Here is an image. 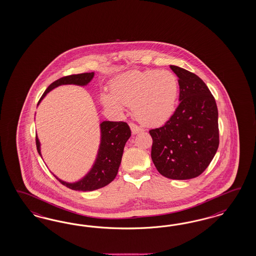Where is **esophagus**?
<instances>
[{"instance_id": "esophagus-1", "label": "esophagus", "mask_w": 256, "mask_h": 256, "mask_svg": "<svg viewBox=\"0 0 256 256\" xmlns=\"http://www.w3.org/2000/svg\"><path fill=\"white\" fill-rule=\"evenodd\" d=\"M130 130H132L133 134H137L139 132H142V130L140 126H138L137 124H134V123H130Z\"/></svg>"}]
</instances>
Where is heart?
Returning <instances> with one entry per match:
<instances>
[{"mask_svg":"<svg viewBox=\"0 0 256 256\" xmlns=\"http://www.w3.org/2000/svg\"><path fill=\"white\" fill-rule=\"evenodd\" d=\"M112 92L101 96L106 107L123 112L124 104H132L133 114L142 123L158 126L165 123L174 112L178 80L166 70H132L114 78Z\"/></svg>","mask_w":256,"mask_h":256,"instance_id":"heart-1","label":"heart"}]
</instances>
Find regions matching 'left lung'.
Instances as JSON below:
<instances>
[{
  "instance_id": "obj_1",
  "label": "left lung",
  "mask_w": 256,
  "mask_h": 256,
  "mask_svg": "<svg viewBox=\"0 0 256 256\" xmlns=\"http://www.w3.org/2000/svg\"><path fill=\"white\" fill-rule=\"evenodd\" d=\"M178 77V107L162 126L150 130L151 158L163 176L194 178L208 168L217 152V104L202 80L188 70L170 66Z\"/></svg>"
}]
</instances>
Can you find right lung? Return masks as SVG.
I'll list each match as a JSON object with an SVG mask.
<instances>
[{"instance_id": "add662e5", "label": "right lung", "mask_w": 256, "mask_h": 256, "mask_svg": "<svg viewBox=\"0 0 256 256\" xmlns=\"http://www.w3.org/2000/svg\"><path fill=\"white\" fill-rule=\"evenodd\" d=\"M94 72L82 73L77 75H70L61 78L54 82L46 89L42 94L39 102L42 100L46 94L58 86L64 84H75V86H87L94 78ZM101 140L98 153L96 162L90 172L86 176L75 183H68L58 178H55L60 181L64 186H68L73 190L82 192H92L94 190L107 186L114 179L116 178L126 140L130 139L132 132L128 124L126 122H110L103 121L100 124ZM36 149L39 155L40 142L38 136H36Z\"/></svg>"}]
</instances>
